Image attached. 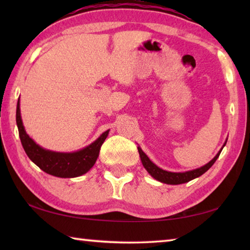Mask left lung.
<instances>
[{"instance_id": "obj_1", "label": "left lung", "mask_w": 250, "mask_h": 250, "mask_svg": "<svg viewBox=\"0 0 250 250\" xmlns=\"http://www.w3.org/2000/svg\"><path fill=\"white\" fill-rule=\"evenodd\" d=\"M225 145H226V143H225ZM225 145H224V146H225ZM222 150L218 152L216 156H215V158L211 160L210 162L207 163L206 166H204V167H202L200 168H196V170H193V171L184 172V173H173V172L164 171V170H162V168H160L159 167H156L154 163L151 162L150 159L147 158L145 152H143L140 149V147H138V151H139V154H140V158H141L143 167H145L146 170L150 173L151 176H153L155 180L162 182V183L174 184V185L186 183V182H189L191 180L196 179V177L201 176L202 174H204V173L215 163V161L217 160L219 154H221Z\"/></svg>"}]
</instances>
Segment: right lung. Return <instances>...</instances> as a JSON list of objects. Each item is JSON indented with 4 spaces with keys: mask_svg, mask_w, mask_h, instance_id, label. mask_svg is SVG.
I'll use <instances>...</instances> for the list:
<instances>
[{
    "mask_svg": "<svg viewBox=\"0 0 250 250\" xmlns=\"http://www.w3.org/2000/svg\"><path fill=\"white\" fill-rule=\"evenodd\" d=\"M16 124H18L21 142L28 158L41 170L47 174L58 177H76L89 171L96 163L100 147L109 133V130H107L94 143L78 152L59 153V152L44 150L28 137L21 119L20 99L16 107Z\"/></svg>",
    "mask_w": 250,
    "mask_h": 250,
    "instance_id": "1",
    "label": "right lung"
}]
</instances>
